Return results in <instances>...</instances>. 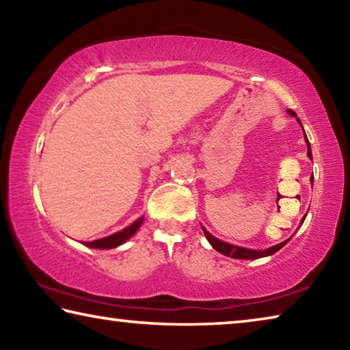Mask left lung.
Instances as JSON below:
<instances>
[{"label":"left lung","instance_id":"left-lung-1","mask_svg":"<svg viewBox=\"0 0 350 350\" xmlns=\"http://www.w3.org/2000/svg\"><path fill=\"white\" fill-rule=\"evenodd\" d=\"M288 114L296 117L293 109H288ZM296 120L299 122V118L296 117ZM299 123H301V122H299ZM306 144H307V156H309V157L312 159V150H310L309 140H307V135H306ZM304 219H306V217H304ZM304 219H303V221H304ZM204 233H205V238L208 239V242L213 245V248H215V250H217L219 253L225 254V256H232V258H234V259H258V258H262V256H269V254H273V253H276L278 250H280V248H282L284 245L287 244V241H288V239H287V241L281 242V244L270 247V248H267V250H250V248L236 247V245H232V244H227V242L219 241V239L215 238V236H211L208 232H206L205 228H204Z\"/></svg>","mask_w":350,"mask_h":350}]
</instances>
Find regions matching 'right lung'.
Returning <instances> with one entry per match:
<instances>
[{"instance_id": "add662e5", "label": "right lung", "mask_w": 350, "mask_h": 350, "mask_svg": "<svg viewBox=\"0 0 350 350\" xmlns=\"http://www.w3.org/2000/svg\"><path fill=\"white\" fill-rule=\"evenodd\" d=\"M142 221H144V217L137 219V221L133 222L125 230H122V232L111 234V236H108V238H102V239H97V241L85 242V245L91 247V248H102V250H103V248H114V247L123 244V242L131 238V236L139 230Z\"/></svg>"}]
</instances>
